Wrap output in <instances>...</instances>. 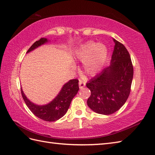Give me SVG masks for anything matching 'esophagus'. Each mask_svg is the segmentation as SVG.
I'll list each match as a JSON object with an SVG mask.
<instances>
[{"label": "esophagus", "mask_w": 155, "mask_h": 155, "mask_svg": "<svg viewBox=\"0 0 155 155\" xmlns=\"http://www.w3.org/2000/svg\"><path fill=\"white\" fill-rule=\"evenodd\" d=\"M85 86V83L84 81H82L81 80H79V87H80V89H83L84 87Z\"/></svg>", "instance_id": "34e87169"}]
</instances>
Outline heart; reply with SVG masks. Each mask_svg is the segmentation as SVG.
Wrapping results in <instances>:
<instances>
[{
    "label": "heart",
    "instance_id": "heart-1",
    "mask_svg": "<svg viewBox=\"0 0 155 155\" xmlns=\"http://www.w3.org/2000/svg\"><path fill=\"white\" fill-rule=\"evenodd\" d=\"M107 56V49L102 43L87 42L74 52V58L83 61L84 70L89 75H95L101 70Z\"/></svg>",
    "mask_w": 155,
    "mask_h": 155
}]
</instances>
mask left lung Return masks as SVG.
Instances as JSON below:
<instances>
[{
    "mask_svg": "<svg viewBox=\"0 0 155 155\" xmlns=\"http://www.w3.org/2000/svg\"><path fill=\"white\" fill-rule=\"evenodd\" d=\"M114 50L111 64L86 84L91 95L89 107L102 115H111L125 104L130 91L133 67L129 51L123 44L113 39Z\"/></svg>",
    "mask_w": 155,
    "mask_h": 155,
    "instance_id": "1",
    "label": "left lung"
}]
</instances>
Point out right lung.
<instances>
[{
	"label": "right lung",
	"instance_id": "1",
	"mask_svg": "<svg viewBox=\"0 0 155 155\" xmlns=\"http://www.w3.org/2000/svg\"><path fill=\"white\" fill-rule=\"evenodd\" d=\"M46 38H42L34 42L27 53L37 48L42 44L48 42ZM78 80L76 79L71 80L65 84L59 94L49 104L38 105L30 101L24 94L21 88V94L26 105L34 115L46 121H55L60 119L66 114L70 107L71 100L77 94L79 90Z\"/></svg>",
	"mask_w": 155,
	"mask_h": 155
}]
</instances>
